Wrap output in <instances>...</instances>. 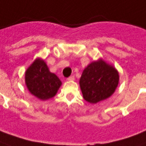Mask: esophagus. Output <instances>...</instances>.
<instances>
[{"instance_id": "obj_1", "label": "esophagus", "mask_w": 146, "mask_h": 146, "mask_svg": "<svg viewBox=\"0 0 146 146\" xmlns=\"http://www.w3.org/2000/svg\"><path fill=\"white\" fill-rule=\"evenodd\" d=\"M67 80H75V77H74V76H70V77L67 78Z\"/></svg>"}]
</instances>
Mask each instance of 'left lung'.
Listing matches in <instances>:
<instances>
[{
	"mask_svg": "<svg viewBox=\"0 0 146 146\" xmlns=\"http://www.w3.org/2000/svg\"><path fill=\"white\" fill-rule=\"evenodd\" d=\"M119 83V73L102 60L93 62L83 70L80 85L84 100L96 103L115 92Z\"/></svg>",
	"mask_w": 146,
	"mask_h": 146,
	"instance_id": "8db88e82",
	"label": "left lung"
}]
</instances>
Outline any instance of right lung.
Listing matches in <instances>:
<instances>
[{"label":"right lung","instance_id":"right-lung-1","mask_svg":"<svg viewBox=\"0 0 146 146\" xmlns=\"http://www.w3.org/2000/svg\"><path fill=\"white\" fill-rule=\"evenodd\" d=\"M25 80L29 91L42 100L53 97L61 86L60 79L50 72L46 63L40 59H36L27 70Z\"/></svg>","mask_w":146,"mask_h":146}]
</instances>
